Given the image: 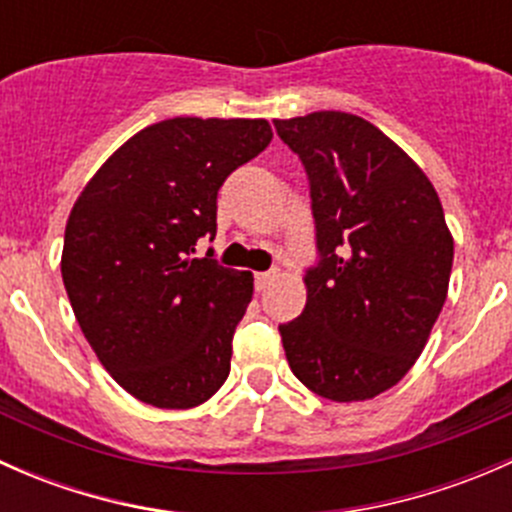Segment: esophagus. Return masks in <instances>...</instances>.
Instances as JSON below:
<instances>
[{"mask_svg":"<svg viewBox=\"0 0 512 512\" xmlns=\"http://www.w3.org/2000/svg\"><path fill=\"white\" fill-rule=\"evenodd\" d=\"M272 280H275V272H257V275H255V289H257V292H265L267 285H270Z\"/></svg>","mask_w":512,"mask_h":512,"instance_id":"34e87169","label":"esophagus"}]
</instances>
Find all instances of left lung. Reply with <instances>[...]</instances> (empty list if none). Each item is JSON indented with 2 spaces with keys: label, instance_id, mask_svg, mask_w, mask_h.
Segmentation results:
<instances>
[{
  "label": "left lung",
  "instance_id": "left-lung-1",
  "mask_svg": "<svg viewBox=\"0 0 512 512\" xmlns=\"http://www.w3.org/2000/svg\"><path fill=\"white\" fill-rule=\"evenodd\" d=\"M275 128L307 170L319 250L304 312L280 324L289 369L329 401L374 399L416 364L446 302L453 237L441 200L354 113L314 111Z\"/></svg>",
  "mask_w": 512,
  "mask_h": 512
}]
</instances>
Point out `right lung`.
I'll return each instance as SVG.
<instances>
[{
  "label": "right lung",
  "mask_w": 512,
  "mask_h": 512,
  "mask_svg": "<svg viewBox=\"0 0 512 512\" xmlns=\"http://www.w3.org/2000/svg\"><path fill=\"white\" fill-rule=\"evenodd\" d=\"M265 118H168L128 138L81 190L61 277L118 386L158 409L205 404L230 374L252 272L193 257L218 230V190L265 151Z\"/></svg>",
  "instance_id": "obj_1"
}]
</instances>
